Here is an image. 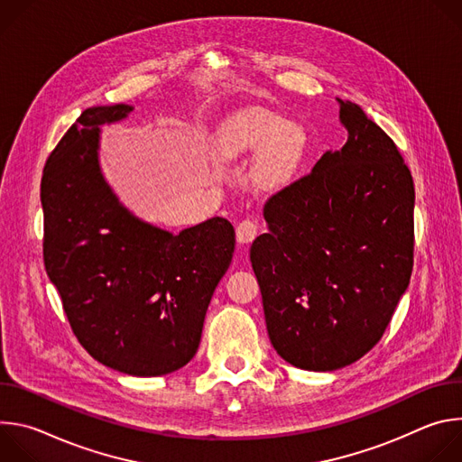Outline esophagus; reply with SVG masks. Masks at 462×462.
I'll list each match as a JSON object with an SVG mask.
<instances>
[{
    "label": "esophagus",
    "instance_id": "34e87169",
    "mask_svg": "<svg viewBox=\"0 0 462 462\" xmlns=\"http://www.w3.org/2000/svg\"><path fill=\"white\" fill-rule=\"evenodd\" d=\"M255 236H257V223L252 219H245L236 226V237H237V243L241 245L252 243Z\"/></svg>",
    "mask_w": 462,
    "mask_h": 462
}]
</instances>
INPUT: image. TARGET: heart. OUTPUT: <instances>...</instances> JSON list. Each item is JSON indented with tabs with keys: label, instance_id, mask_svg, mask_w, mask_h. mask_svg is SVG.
<instances>
[{
	"label": "heart",
	"instance_id": "1",
	"mask_svg": "<svg viewBox=\"0 0 462 462\" xmlns=\"http://www.w3.org/2000/svg\"><path fill=\"white\" fill-rule=\"evenodd\" d=\"M298 124L263 109H241L230 115L217 131V150L234 161L257 152L255 175L263 184H278L296 168L303 152Z\"/></svg>",
	"mask_w": 462,
	"mask_h": 462
}]
</instances>
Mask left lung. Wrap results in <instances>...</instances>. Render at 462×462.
Instances as JSON below:
<instances>
[{
  "label": "left lung",
  "mask_w": 462,
  "mask_h": 462,
  "mask_svg": "<svg viewBox=\"0 0 462 462\" xmlns=\"http://www.w3.org/2000/svg\"><path fill=\"white\" fill-rule=\"evenodd\" d=\"M337 100L347 143L271 197L250 246L271 344L307 371L371 351L413 269L411 173L358 104Z\"/></svg>",
  "instance_id": "left-lung-1"
}]
</instances>
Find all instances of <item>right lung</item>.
<instances>
[{"label": "right lung", "instance_id": "right-lung-1", "mask_svg": "<svg viewBox=\"0 0 462 462\" xmlns=\"http://www.w3.org/2000/svg\"><path fill=\"white\" fill-rule=\"evenodd\" d=\"M131 111L127 104L86 109L47 159L43 261L73 333L95 360L161 376L195 356L236 232L212 217L175 236L120 203L102 173L100 127Z\"/></svg>", "mask_w": 462, "mask_h": 462}]
</instances>
